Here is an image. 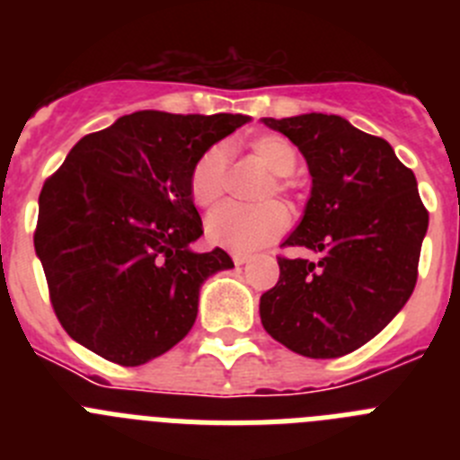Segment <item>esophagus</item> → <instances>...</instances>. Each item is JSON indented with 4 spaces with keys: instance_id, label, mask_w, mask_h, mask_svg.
Masks as SVG:
<instances>
[{
    "instance_id": "1",
    "label": "esophagus",
    "mask_w": 460,
    "mask_h": 460,
    "mask_svg": "<svg viewBox=\"0 0 460 460\" xmlns=\"http://www.w3.org/2000/svg\"><path fill=\"white\" fill-rule=\"evenodd\" d=\"M233 260H234V265H246L251 260L249 253H233Z\"/></svg>"
}]
</instances>
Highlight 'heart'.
Instances as JSON below:
<instances>
[{"instance_id":"obj_1","label":"heart","mask_w":460,"mask_h":460,"mask_svg":"<svg viewBox=\"0 0 460 460\" xmlns=\"http://www.w3.org/2000/svg\"><path fill=\"white\" fill-rule=\"evenodd\" d=\"M251 154L274 172L271 184H267L265 198L270 195L290 193V177L296 168V149L288 137L279 133H265L251 140ZM230 154L223 145H211L200 156L195 158L189 172V193L198 207L217 205L226 193ZM290 226V214L279 202H262V205H223L211 211L205 223L207 237L214 243L230 249L234 253H251L262 249L265 243L274 242L286 233Z\"/></svg>"}]
</instances>
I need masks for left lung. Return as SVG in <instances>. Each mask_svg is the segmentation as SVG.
I'll return each mask as SVG.
<instances>
[{
	"instance_id": "8db88e82",
	"label": "left lung",
	"mask_w": 460,
	"mask_h": 460,
	"mask_svg": "<svg viewBox=\"0 0 460 460\" xmlns=\"http://www.w3.org/2000/svg\"><path fill=\"white\" fill-rule=\"evenodd\" d=\"M262 121L306 158L311 200L283 246L313 258L279 255V283L260 296V320L296 355L343 357L380 334L412 295L429 211L387 140L323 112Z\"/></svg>"
}]
</instances>
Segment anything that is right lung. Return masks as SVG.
<instances>
[{
    "label": "right lung",
    "mask_w": 460,
    "mask_h": 460,
    "mask_svg": "<svg viewBox=\"0 0 460 460\" xmlns=\"http://www.w3.org/2000/svg\"><path fill=\"white\" fill-rule=\"evenodd\" d=\"M246 121L140 110L84 136L48 177L34 249L71 339L140 367L189 334L202 280L234 267L218 246L189 249L202 234L190 165Z\"/></svg>",
    "instance_id": "1"
}]
</instances>
